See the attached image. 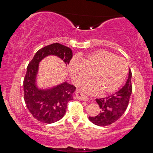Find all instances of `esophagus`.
I'll list each match as a JSON object with an SVG mask.
<instances>
[{
	"mask_svg": "<svg viewBox=\"0 0 153 153\" xmlns=\"http://www.w3.org/2000/svg\"><path fill=\"white\" fill-rule=\"evenodd\" d=\"M76 97L77 98H78V99L81 100H84V101L88 100V98H87V97H86L82 92L79 91V90H77L76 92Z\"/></svg>",
	"mask_w": 153,
	"mask_h": 153,
	"instance_id": "obj_1",
	"label": "esophagus"
}]
</instances>
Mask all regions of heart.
I'll list each match as a JSON object with an SVG mask.
<instances>
[{"instance_id": "b5f03b06", "label": "heart", "mask_w": 153, "mask_h": 153, "mask_svg": "<svg viewBox=\"0 0 153 153\" xmlns=\"http://www.w3.org/2000/svg\"><path fill=\"white\" fill-rule=\"evenodd\" d=\"M128 71L125 59L104 50L94 52L78 61L73 59L69 64L72 82L77 86L91 76L92 81L83 86V90L88 94L100 91L107 94L115 92L122 84Z\"/></svg>"}]
</instances>
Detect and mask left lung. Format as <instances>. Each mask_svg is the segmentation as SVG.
I'll return each mask as SVG.
<instances>
[{
    "label": "left lung",
    "mask_w": 153,
    "mask_h": 153,
    "mask_svg": "<svg viewBox=\"0 0 153 153\" xmlns=\"http://www.w3.org/2000/svg\"><path fill=\"white\" fill-rule=\"evenodd\" d=\"M131 80V71L129 69L128 78L122 88L109 97L96 99L101 111L95 117H89L90 121L98 126H107L118 120L128 106L132 92Z\"/></svg>",
    "instance_id": "left-lung-1"
}]
</instances>
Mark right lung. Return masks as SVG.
<instances>
[{
	"label": "right lung",
	"instance_id": "1",
	"mask_svg": "<svg viewBox=\"0 0 153 153\" xmlns=\"http://www.w3.org/2000/svg\"><path fill=\"white\" fill-rule=\"evenodd\" d=\"M48 55H55L69 64L73 56L70 48L54 43L42 48L35 54L27 67L24 79V100L33 117L42 123H52L60 120L66 112L67 103L73 100L76 88L63 82L50 89H40L36 85L38 65Z\"/></svg>",
	"mask_w": 153,
	"mask_h": 153
}]
</instances>
